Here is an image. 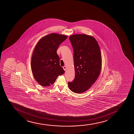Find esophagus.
Instances as JSON below:
<instances>
[{"label":"esophagus","mask_w":134,"mask_h":134,"mask_svg":"<svg viewBox=\"0 0 134 134\" xmlns=\"http://www.w3.org/2000/svg\"><path fill=\"white\" fill-rule=\"evenodd\" d=\"M63 69H64V70L65 71H66V66H63Z\"/></svg>","instance_id":"obj_1"}]
</instances>
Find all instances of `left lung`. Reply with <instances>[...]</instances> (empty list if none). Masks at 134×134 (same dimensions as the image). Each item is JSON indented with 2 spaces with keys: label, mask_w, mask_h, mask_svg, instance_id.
Returning <instances> with one entry per match:
<instances>
[{
  "label": "left lung",
  "mask_w": 134,
  "mask_h": 134,
  "mask_svg": "<svg viewBox=\"0 0 134 134\" xmlns=\"http://www.w3.org/2000/svg\"><path fill=\"white\" fill-rule=\"evenodd\" d=\"M74 51L75 77L68 82L73 92H85L97 80L102 68V56L98 44L95 38L86 34L71 35L69 37Z\"/></svg>",
  "instance_id": "1"
}]
</instances>
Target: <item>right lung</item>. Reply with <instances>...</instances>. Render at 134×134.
I'll use <instances>...</instances> for the list:
<instances>
[{
  "label": "right lung",
  "instance_id": "1",
  "mask_svg": "<svg viewBox=\"0 0 134 134\" xmlns=\"http://www.w3.org/2000/svg\"><path fill=\"white\" fill-rule=\"evenodd\" d=\"M67 37L51 34L41 39L36 46L32 57L31 69L35 80L42 86L53 85L59 75L64 73L60 66L57 51Z\"/></svg>",
  "mask_w": 134,
  "mask_h": 134
}]
</instances>
